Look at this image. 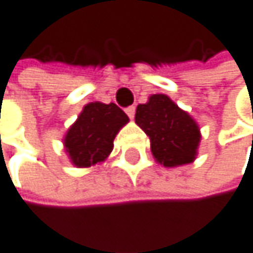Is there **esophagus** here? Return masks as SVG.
<instances>
[{"label": "esophagus", "mask_w": 253, "mask_h": 253, "mask_svg": "<svg viewBox=\"0 0 253 253\" xmlns=\"http://www.w3.org/2000/svg\"><path fill=\"white\" fill-rule=\"evenodd\" d=\"M135 111H136V108L132 105V106H127V108H126V114H127L130 118H133L135 117Z\"/></svg>", "instance_id": "esophagus-1"}]
</instances>
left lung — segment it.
<instances>
[{
    "instance_id": "obj_1",
    "label": "left lung",
    "mask_w": 253,
    "mask_h": 253,
    "mask_svg": "<svg viewBox=\"0 0 253 253\" xmlns=\"http://www.w3.org/2000/svg\"><path fill=\"white\" fill-rule=\"evenodd\" d=\"M135 121L151 139L156 160L166 166H181L196 159L200 142L197 123L166 94H153L136 108Z\"/></svg>"
}]
</instances>
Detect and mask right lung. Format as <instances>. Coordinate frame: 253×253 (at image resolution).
Listing matches in <instances>:
<instances>
[{
  "label": "right lung",
  "instance_id": "right-lung-1",
  "mask_svg": "<svg viewBox=\"0 0 253 253\" xmlns=\"http://www.w3.org/2000/svg\"><path fill=\"white\" fill-rule=\"evenodd\" d=\"M127 121L129 117L115 103L85 105L65 136V148L72 163L88 168L103 162L114 148L115 135Z\"/></svg>",
  "mask_w": 253,
  "mask_h": 253
}]
</instances>
